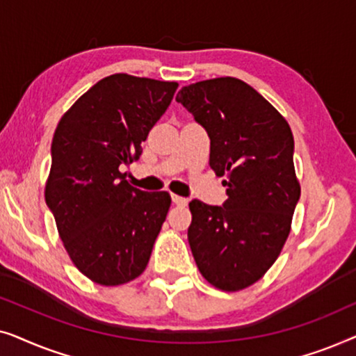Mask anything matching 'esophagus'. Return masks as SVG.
Here are the masks:
<instances>
[{"label": "esophagus", "mask_w": 356, "mask_h": 356, "mask_svg": "<svg viewBox=\"0 0 356 356\" xmlns=\"http://www.w3.org/2000/svg\"><path fill=\"white\" fill-rule=\"evenodd\" d=\"M172 199H173V204H177V206H179V207H186L188 206V199H184L181 196H177V194H173Z\"/></svg>", "instance_id": "34e87169"}]
</instances>
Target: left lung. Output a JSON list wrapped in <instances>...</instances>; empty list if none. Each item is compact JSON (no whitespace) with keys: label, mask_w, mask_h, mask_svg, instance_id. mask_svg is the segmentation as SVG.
I'll use <instances>...</instances> for the list:
<instances>
[{"label":"left lung","mask_w":356,"mask_h":356,"mask_svg":"<svg viewBox=\"0 0 356 356\" xmlns=\"http://www.w3.org/2000/svg\"><path fill=\"white\" fill-rule=\"evenodd\" d=\"M211 138L209 165L225 177L223 206L193 199L188 240L212 286L240 291L262 279L280 256L300 199L293 134L286 120L251 86L216 77L178 92Z\"/></svg>","instance_id":"obj_1"}]
</instances>
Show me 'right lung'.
Returning <instances> with one entry per match:
<instances>
[{
  "label": "right lung",
  "instance_id": "right-lung-1",
  "mask_svg": "<svg viewBox=\"0 0 356 356\" xmlns=\"http://www.w3.org/2000/svg\"><path fill=\"white\" fill-rule=\"evenodd\" d=\"M177 89L178 82L111 74L56 126L45 201L72 264L95 284H128L147 267L172 197L131 186L121 168L139 160Z\"/></svg>",
  "mask_w": 356,
  "mask_h": 356
}]
</instances>
